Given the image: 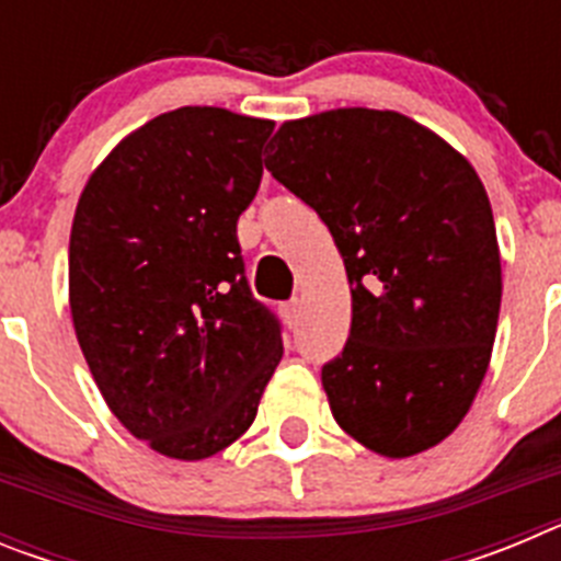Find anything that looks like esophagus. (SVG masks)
<instances>
[{
    "instance_id": "obj_1",
    "label": "esophagus",
    "mask_w": 561,
    "mask_h": 561,
    "mask_svg": "<svg viewBox=\"0 0 561 561\" xmlns=\"http://www.w3.org/2000/svg\"><path fill=\"white\" fill-rule=\"evenodd\" d=\"M284 317H286V323L289 325H297V317H300V300L297 297H291V300H286L284 304Z\"/></svg>"
}]
</instances>
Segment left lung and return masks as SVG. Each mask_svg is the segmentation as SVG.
Instances as JSON below:
<instances>
[{
	"instance_id": "obj_1",
	"label": "left lung",
	"mask_w": 561,
	"mask_h": 561,
	"mask_svg": "<svg viewBox=\"0 0 561 561\" xmlns=\"http://www.w3.org/2000/svg\"><path fill=\"white\" fill-rule=\"evenodd\" d=\"M266 171L323 219L351 284V334L323 365L331 413L385 458L435 447L472 408L497 331L485 187L399 112L331 108L277 128Z\"/></svg>"
}]
</instances>
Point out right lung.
Listing matches in <instances>:
<instances>
[{"instance_id":"1","label":"right lung","mask_w":561,"mask_h":561,"mask_svg":"<svg viewBox=\"0 0 561 561\" xmlns=\"http://www.w3.org/2000/svg\"><path fill=\"white\" fill-rule=\"evenodd\" d=\"M272 128L219 106L173 108L128 134L78 199V342L108 410L168 458H210L241 438L284 356L236 236Z\"/></svg>"}]
</instances>
